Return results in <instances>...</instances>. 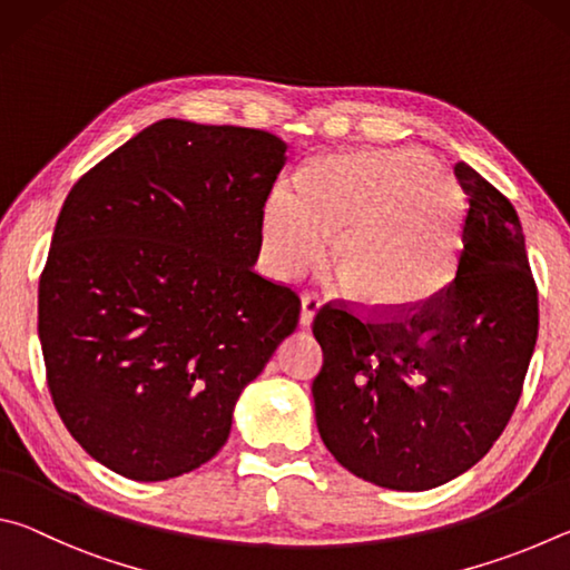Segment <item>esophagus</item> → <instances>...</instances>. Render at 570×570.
<instances>
[{"mask_svg": "<svg viewBox=\"0 0 570 570\" xmlns=\"http://www.w3.org/2000/svg\"><path fill=\"white\" fill-rule=\"evenodd\" d=\"M320 306H322L320 294L306 292V294L302 296V314H298V324H302V326H312L316 312H320Z\"/></svg>", "mask_w": 570, "mask_h": 570, "instance_id": "obj_1", "label": "esophagus"}]
</instances>
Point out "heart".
<instances>
[{"mask_svg": "<svg viewBox=\"0 0 570 570\" xmlns=\"http://www.w3.org/2000/svg\"><path fill=\"white\" fill-rule=\"evenodd\" d=\"M458 193L412 150L326 158L306 193L266 200L262 248L268 272L296 278L326 254L362 302L404 308L448 284L455 262Z\"/></svg>", "mask_w": 570, "mask_h": 570, "instance_id": "b5f03b06", "label": "heart"}]
</instances>
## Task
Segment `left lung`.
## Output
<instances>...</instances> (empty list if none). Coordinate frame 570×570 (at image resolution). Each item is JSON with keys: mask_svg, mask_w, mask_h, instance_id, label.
<instances>
[{"mask_svg": "<svg viewBox=\"0 0 570 570\" xmlns=\"http://www.w3.org/2000/svg\"><path fill=\"white\" fill-rule=\"evenodd\" d=\"M455 278L428 302L316 312L324 350L312 384L316 428L352 475L430 490L462 475L503 435L538 340V286L518 214L465 163Z\"/></svg>", "mask_w": 570, "mask_h": 570, "instance_id": "1", "label": "left lung"}]
</instances>
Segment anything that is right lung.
Instances as JSON below:
<instances>
[{
	"mask_svg": "<svg viewBox=\"0 0 570 570\" xmlns=\"http://www.w3.org/2000/svg\"><path fill=\"white\" fill-rule=\"evenodd\" d=\"M276 135L160 120L75 183L40 276L47 387L70 435L156 482L226 445L238 394L296 330L292 286L254 272Z\"/></svg>",
	"mask_w": 570,
	"mask_h": 570,
	"instance_id": "1",
	"label": "right lung"
}]
</instances>
